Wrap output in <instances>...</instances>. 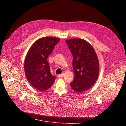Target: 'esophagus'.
Segmentation results:
<instances>
[{"mask_svg": "<svg viewBox=\"0 0 126 126\" xmlns=\"http://www.w3.org/2000/svg\"><path fill=\"white\" fill-rule=\"evenodd\" d=\"M63 76H64V73H62V74H61L58 75V77L59 78H61V77H62Z\"/></svg>", "mask_w": 126, "mask_h": 126, "instance_id": "esophagus-1", "label": "esophagus"}]
</instances>
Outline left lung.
<instances>
[{
  "label": "left lung",
  "instance_id": "left-lung-1",
  "mask_svg": "<svg viewBox=\"0 0 126 126\" xmlns=\"http://www.w3.org/2000/svg\"><path fill=\"white\" fill-rule=\"evenodd\" d=\"M73 58V68L75 74L70 86L77 93H82L93 86L99 75V62L93 46L81 38L66 40Z\"/></svg>",
  "mask_w": 126,
  "mask_h": 126
}]
</instances>
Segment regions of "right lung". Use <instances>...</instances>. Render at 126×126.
<instances>
[{
  "instance_id": "right-lung-1",
  "label": "right lung",
  "mask_w": 126,
  "mask_h": 126,
  "mask_svg": "<svg viewBox=\"0 0 126 126\" xmlns=\"http://www.w3.org/2000/svg\"><path fill=\"white\" fill-rule=\"evenodd\" d=\"M60 39L44 37L36 41L29 49L24 61V70L29 84L39 91L50 88L55 77L50 73L47 59Z\"/></svg>"
}]
</instances>
